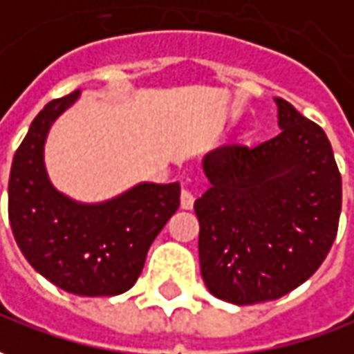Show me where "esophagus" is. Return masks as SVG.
Masks as SVG:
<instances>
[{
  "label": "esophagus",
  "instance_id": "obj_1",
  "mask_svg": "<svg viewBox=\"0 0 354 354\" xmlns=\"http://www.w3.org/2000/svg\"><path fill=\"white\" fill-rule=\"evenodd\" d=\"M194 206V194L187 189L181 191V208L183 209H191Z\"/></svg>",
  "mask_w": 354,
  "mask_h": 354
}]
</instances>
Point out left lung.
Wrapping results in <instances>:
<instances>
[{
    "label": "left lung",
    "mask_w": 354,
    "mask_h": 354,
    "mask_svg": "<svg viewBox=\"0 0 354 354\" xmlns=\"http://www.w3.org/2000/svg\"><path fill=\"white\" fill-rule=\"evenodd\" d=\"M275 104L281 133L209 152L202 162L209 189L194 202L202 279L241 306L304 283L339 225L341 173L328 136L287 100Z\"/></svg>",
    "instance_id": "left-lung-1"
}]
</instances>
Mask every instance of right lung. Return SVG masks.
Instances as JSON below:
<instances>
[{
	"mask_svg": "<svg viewBox=\"0 0 354 354\" xmlns=\"http://www.w3.org/2000/svg\"><path fill=\"white\" fill-rule=\"evenodd\" d=\"M79 90L51 100L17 148L9 175V221L36 272L67 293L113 297L129 291L148 248L179 208V183H142L104 204H79L57 192L44 167L51 123Z\"/></svg>",
	"mask_w": 354,
	"mask_h": 354,
	"instance_id": "obj_1",
	"label": "right lung"
}]
</instances>
